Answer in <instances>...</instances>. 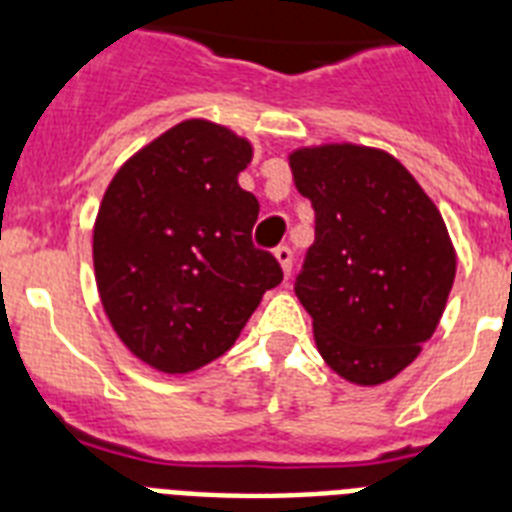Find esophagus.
Wrapping results in <instances>:
<instances>
[{"label":"esophagus","mask_w":512,"mask_h":512,"mask_svg":"<svg viewBox=\"0 0 512 512\" xmlns=\"http://www.w3.org/2000/svg\"><path fill=\"white\" fill-rule=\"evenodd\" d=\"M276 260H279L284 276H289V273H292V249H289L287 244H281V247L276 249Z\"/></svg>","instance_id":"obj_1"}]
</instances>
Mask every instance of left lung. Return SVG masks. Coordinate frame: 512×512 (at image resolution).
<instances>
[{
  "mask_svg": "<svg viewBox=\"0 0 512 512\" xmlns=\"http://www.w3.org/2000/svg\"><path fill=\"white\" fill-rule=\"evenodd\" d=\"M289 167L316 212L295 284L316 348L342 380H393L433 337L452 292L457 255L444 217L380 148H297Z\"/></svg>",
  "mask_w": 512,
  "mask_h": 512,
  "instance_id": "1",
  "label": "left lung"
}]
</instances>
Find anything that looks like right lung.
<instances>
[{"mask_svg": "<svg viewBox=\"0 0 512 512\" xmlns=\"http://www.w3.org/2000/svg\"><path fill=\"white\" fill-rule=\"evenodd\" d=\"M252 143L185 119L119 167L92 228L95 281L111 327L164 374L231 348L284 273L252 247L260 204L239 185Z\"/></svg>", "mask_w": 512, "mask_h": 512, "instance_id": "add662e5", "label": "right lung"}]
</instances>
